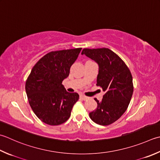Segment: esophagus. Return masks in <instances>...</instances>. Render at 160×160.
Segmentation results:
<instances>
[{"label": "esophagus", "instance_id": "1", "mask_svg": "<svg viewBox=\"0 0 160 160\" xmlns=\"http://www.w3.org/2000/svg\"><path fill=\"white\" fill-rule=\"evenodd\" d=\"M80 98L83 100V101H86V100H87V98H87V97L81 94V95H80Z\"/></svg>", "mask_w": 160, "mask_h": 160}]
</instances>
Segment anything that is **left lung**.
<instances>
[{
	"label": "left lung",
	"mask_w": 160,
	"mask_h": 160,
	"mask_svg": "<svg viewBox=\"0 0 160 160\" xmlns=\"http://www.w3.org/2000/svg\"><path fill=\"white\" fill-rule=\"evenodd\" d=\"M81 54L98 64L96 85L105 92L101 101L94 99L97 108L89 117L97 124L108 126L126 111L133 93L132 75L124 62L109 48H84Z\"/></svg>",
	"instance_id": "obj_1"
}]
</instances>
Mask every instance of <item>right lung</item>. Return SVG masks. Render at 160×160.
Instances as JSON below:
<instances>
[{"label": "right lung", "instance_id": "obj_1", "mask_svg": "<svg viewBox=\"0 0 160 160\" xmlns=\"http://www.w3.org/2000/svg\"><path fill=\"white\" fill-rule=\"evenodd\" d=\"M82 48L52 51L34 66L26 82L28 101L34 113L43 123L58 126L69 118L79 95L68 93L62 81Z\"/></svg>", "mask_w": 160, "mask_h": 160}]
</instances>
